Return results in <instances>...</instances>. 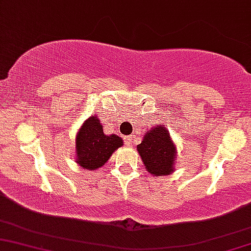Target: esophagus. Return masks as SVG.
<instances>
[{
    "mask_svg": "<svg viewBox=\"0 0 251 251\" xmlns=\"http://www.w3.org/2000/svg\"><path fill=\"white\" fill-rule=\"evenodd\" d=\"M134 138H135V135H131V136H128V138H126V139H125L126 144H127V145H132L133 141H134Z\"/></svg>",
    "mask_w": 251,
    "mask_h": 251,
    "instance_id": "esophagus-1",
    "label": "esophagus"
}]
</instances>
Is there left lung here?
Here are the masks:
<instances>
[{"label":"left lung","mask_w":251,"mask_h":251,"mask_svg":"<svg viewBox=\"0 0 251 251\" xmlns=\"http://www.w3.org/2000/svg\"><path fill=\"white\" fill-rule=\"evenodd\" d=\"M136 149L151 175L166 176L174 171L176 147L164 126H154L149 129Z\"/></svg>","instance_id":"8db88e82"}]
</instances>
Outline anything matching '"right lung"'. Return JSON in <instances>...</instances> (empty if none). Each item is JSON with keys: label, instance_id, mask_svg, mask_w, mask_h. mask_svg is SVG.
Wrapping results in <instances>:
<instances>
[{"label": "right lung", "instance_id": "obj_1", "mask_svg": "<svg viewBox=\"0 0 251 251\" xmlns=\"http://www.w3.org/2000/svg\"><path fill=\"white\" fill-rule=\"evenodd\" d=\"M123 144L119 136L104 134L103 126L97 117H90L83 123L76 136V162L84 169L95 170L102 167Z\"/></svg>", "mask_w": 251, "mask_h": 251}]
</instances>
